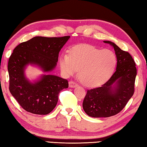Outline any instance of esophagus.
<instances>
[{
	"label": "esophagus",
	"mask_w": 147,
	"mask_h": 147,
	"mask_svg": "<svg viewBox=\"0 0 147 147\" xmlns=\"http://www.w3.org/2000/svg\"><path fill=\"white\" fill-rule=\"evenodd\" d=\"M77 86H78V84L76 83L74 81L69 82V87H70V88H74V87H76Z\"/></svg>",
	"instance_id": "esophagus-1"
}]
</instances>
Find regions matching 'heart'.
Wrapping results in <instances>:
<instances>
[{"label":"heart","instance_id":"obj_1","mask_svg":"<svg viewBox=\"0 0 147 147\" xmlns=\"http://www.w3.org/2000/svg\"><path fill=\"white\" fill-rule=\"evenodd\" d=\"M116 63V56L112 51L88 45L74 46L69 55L63 54L59 58V66L64 75L72 76L79 69V79L88 87L105 83L112 76Z\"/></svg>","mask_w":147,"mask_h":147}]
</instances>
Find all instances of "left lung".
<instances>
[{"mask_svg":"<svg viewBox=\"0 0 147 147\" xmlns=\"http://www.w3.org/2000/svg\"><path fill=\"white\" fill-rule=\"evenodd\" d=\"M110 44L117 57L115 71L101 86L88 90L83 102L86 114L93 117H108L116 115L124 109L134 93L137 69L132 57L115 43Z\"/></svg>","mask_w":147,"mask_h":147,"instance_id":"8db88e82","label":"left lung"}]
</instances>
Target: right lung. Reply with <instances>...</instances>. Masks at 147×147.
<instances>
[{"label": "right lung", "instance_id": "1", "mask_svg": "<svg viewBox=\"0 0 147 147\" xmlns=\"http://www.w3.org/2000/svg\"><path fill=\"white\" fill-rule=\"evenodd\" d=\"M35 37L17 46L10 55L7 70L9 92L23 109L38 115H46L55 107L60 92L68 88L66 79L53 75H43L32 83L26 78L28 64L39 66L45 72L55 68L59 51L69 38Z\"/></svg>", "mask_w": 147, "mask_h": 147}]
</instances>
